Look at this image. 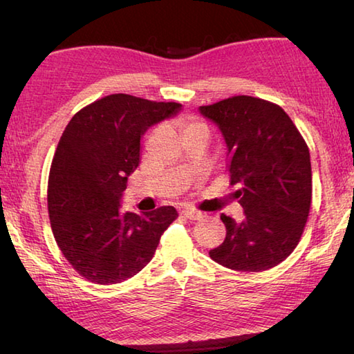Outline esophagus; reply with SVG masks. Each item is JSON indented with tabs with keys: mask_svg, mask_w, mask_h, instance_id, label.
<instances>
[{
	"mask_svg": "<svg viewBox=\"0 0 354 354\" xmlns=\"http://www.w3.org/2000/svg\"><path fill=\"white\" fill-rule=\"evenodd\" d=\"M181 214L184 215L185 218H189V220H201L203 218V214L201 212L195 211V209H190V207L183 209Z\"/></svg>",
	"mask_w": 354,
	"mask_h": 354,
	"instance_id": "obj_1",
	"label": "esophagus"
}]
</instances>
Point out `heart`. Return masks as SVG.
<instances>
[{
  "label": "heart",
  "instance_id": "heart-1",
  "mask_svg": "<svg viewBox=\"0 0 354 354\" xmlns=\"http://www.w3.org/2000/svg\"><path fill=\"white\" fill-rule=\"evenodd\" d=\"M181 127H183V131H184V136L195 134V133H203V134H207L209 133L206 123H203L201 120H196V118H185V120H183Z\"/></svg>",
  "mask_w": 354,
  "mask_h": 354
}]
</instances>
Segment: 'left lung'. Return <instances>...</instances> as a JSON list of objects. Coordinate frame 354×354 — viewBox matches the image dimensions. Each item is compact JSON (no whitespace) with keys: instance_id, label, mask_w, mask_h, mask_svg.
Here are the masks:
<instances>
[{"instance_id":"obj_1","label":"left lung","mask_w":354,"mask_h":354,"mask_svg":"<svg viewBox=\"0 0 354 354\" xmlns=\"http://www.w3.org/2000/svg\"><path fill=\"white\" fill-rule=\"evenodd\" d=\"M200 113L223 136L226 170L245 218L221 214L226 237L209 256L237 272L268 270L289 256L301 239L313 198L306 142L290 117L270 101L239 95Z\"/></svg>"}]
</instances>
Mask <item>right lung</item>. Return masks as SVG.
<instances>
[{
    "label": "right lung",
    "instance_id": "add662e5",
    "mask_svg": "<svg viewBox=\"0 0 354 354\" xmlns=\"http://www.w3.org/2000/svg\"><path fill=\"white\" fill-rule=\"evenodd\" d=\"M181 107L107 95L76 112L62 133L48 178V214L57 247L87 281L109 286L134 277L176 220L173 206L137 215L120 211V200L139 167L142 136Z\"/></svg>",
    "mask_w": 354,
    "mask_h": 354
}]
</instances>
